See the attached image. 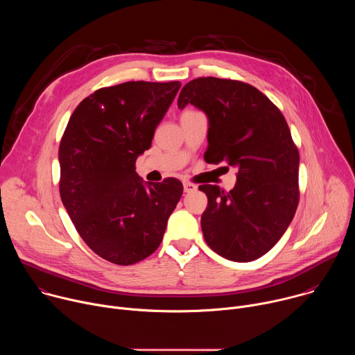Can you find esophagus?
Masks as SVG:
<instances>
[{"label": "esophagus", "mask_w": 355, "mask_h": 355, "mask_svg": "<svg viewBox=\"0 0 355 355\" xmlns=\"http://www.w3.org/2000/svg\"><path fill=\"white\" fill-rule=\"evenodd\" d=\"M196 185L192 182H184V192H193L196 191Z\"/></svg>", "instance_id": "34e87169"}]
</instances>
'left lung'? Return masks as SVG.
Here are the masks:
<instances>
[{
    "mask_svg": "<svg viewBox=\"0 0 355 355\" xmlns=\"http://www.w3.org/2000/svg\"><path fill=\"white\" fill-rule=\"evenodd\" d=\"M209 121L205 162L237 170L229 192L199 185L208 196L200 218L207 244L219 256L248 263L268 252L292 222L299 202V151L281 111L256 87L199 77L181 89Z\"/></svg>",
    "mask_w": 355,
    "mask_h": 355,
    "instance_id": "1",
    "label": "left lung"
}]
</instances>
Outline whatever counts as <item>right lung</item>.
<instances>
[{
  "instance_id": "add662e5",
  "label": "right lung",
  "mask_w": 355,
  "mask_h": 355,
  "mask_svg": "<svg viewBox=\"0 0 355 355\" xmlns=\"http://www.w3.org/2000/svg\"><path fill=\"white\" fill-rule=\"evenodd\" d=\"M180 81H128L99 88L74 110L59 147L60 196L85 244L132 266L157 250L182 195L177 178L143 182L136 159L148 150Z\"/></svg>"
}]
</instances>
